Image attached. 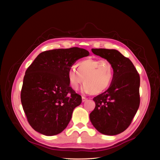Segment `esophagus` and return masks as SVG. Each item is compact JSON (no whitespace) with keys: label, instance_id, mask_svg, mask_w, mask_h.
<instances>
[{"label":"esophagus","instance_id":"esophagus-1","mask_svg":"<svg viewBox=\"0 0 160 160\" xmlns=\"http://www.w3.org/2000/svg\"><path fill=\"white\" fill-rule=\"evenodd\" d=\"M82 102H85V101H86V100H88V98L82 96Z\"/></svg>","mask_w":160,"mask_h":160}]
</instances>
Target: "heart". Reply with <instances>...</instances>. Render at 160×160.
Listing matches in <instances>:
<instances>
[{
  "label": "heart",
  "instance_id": "1",
  "mask_svg": "<svg viewBox=\"0 0 160 160\" xmlns=\"http://www.w3.org/2000/svg\"><path fill=\"white\" fill-rule=\"evenodd\" d=\"M67 74L71 88L77 91L82 83L84 93L98 95L106 90L113 79L114 72L112 63L106 59H86L79 62Z\"/></svg>",
  "mask_w": 160,
  "mask_h": 160
}]
</instances>
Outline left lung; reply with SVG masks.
Here are the masks:
<instances>
[{
	"label": "left lung",
	"mask_w": 160,
	"mask_h": 160,
	"mask_svg": "<svg viewBox=\"0 0 160 160\" xmlns=\"http://www.w3.org/2000/svg\"><path fill=\"white\" fill-rule=\"evenodd\" d=\"M92 52L110 61L114 77L110 87L93 98L91 123L100 133L115 136L127 130L140 104V77L129 58L114 49L92 48Z\"/></svg>",
	"instance_id": "left-lung-1"
}]
</instances>
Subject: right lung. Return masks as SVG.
Masks as SVG:
<instances>
[{"label": "right lung", "mask_w": 160, "mask_h": 160, "mask_svg": "<svg viewBox=\"0 0 160 160\" xmlns=\"http://www.w3.org/2000/svg\"><path fill=\"white\" fill-rule=\"evenodd\" d=\"M89 52L78 47L46 50L28 67L21 100L32 128L45 136L61 133L71 119L82 97L69 86L67 74L78 59Z\"/></svg>", "instance_id": "add662e5"}]
</instances>
